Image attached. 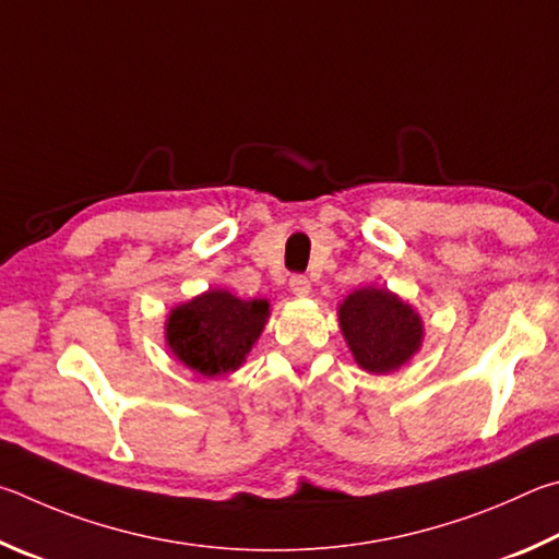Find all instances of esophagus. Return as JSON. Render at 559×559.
Segmentation results:
<instances>
[{
    "instance_id": "1",
    "label": "esophagus",
    "mask_w": 559,
    "mask_h": 559,
    "mask_svg": "<svg viewBox=\"0 0 559 559\" xmlns=\"http://www.w3.org/2000/svg\"><path fill=\"white\" fill-rule=\"evenodd\" d=\"M289 289L295 297H307L311 292V282L305 277V274H295V277L289 280Z\"/></svg>"
}]
</instances>
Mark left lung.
Here are the masks:
<instances>
[{"label":"left lung","mask_w":559,"mask_h":559,"mask_svg":"<svg viewBox=\"0 0 559 559\" xmlns=\"http://www.w3.org/2000/svg\"><path fill=\"white\" fill-rule=\"evenodd\" d=\"M338 324L356 364L376 376L405 366L425 336L417 311L385 287H364L348 295L338 307Z\"/></svg>","instance_id":"left-lung-1"}]
</instances>
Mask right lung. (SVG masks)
I'll return each mask as SVG.
<instances>
[{
    "label": "right lung",
    "mask_w": 559,
    "mask_h": 559,
    "mask_svg": "<svg viewBox=\"0 0 559 559\" xmlns=\"http://www.w3.org/2000/svg\"><path fill=\"white\" fill-rule=\"evenodd\" d=\"M270 317L267 299H240L209 289L166 319V344L186 368L205 378L233 373L245 364Z\"/></svg>",
    "instance_id": "1"
}]
</instances>
